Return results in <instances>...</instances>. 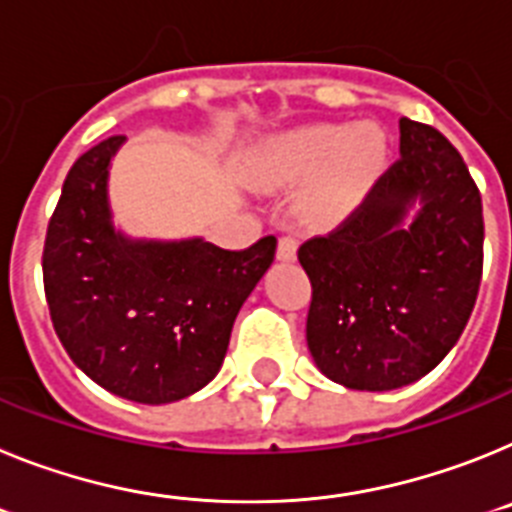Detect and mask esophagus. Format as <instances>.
I'll return each mask as SVG.
<instances>
[{
	"label": "esophagus",
	"mask_w": 512,
	"mask_h": 512,
	"mask_svg": "<svg viewBox=\"0 0 512 512\" xmlns=\"http://www.w3.org/2000/svg\"><path fill=\"white\" fill-rule=\"evenodd\" d=\"M296 250H299L296 237H281V242H278V260H293V257H296Z\"/></svg>",
	"instance_id": "obj_1"
}]
</instances>
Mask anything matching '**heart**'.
Listing matches in <instances>:
<instances>
[{"label":"heart","mask_w":512,"mask_h":512,"mask_svg":"<svg viewBox=\"0 0 512 512\" xmlns=\"http://www.w3.org/2000/svg\"><path fill=\"white\" fill-rule=\"evenodd\" d=\"M386 157L376 126L311 123L273 136L247 162V180L260 190L291 188L311 180L296 213L306 226H332L363 201Z\"/></svg>","instance_id":"b5f03b06"}]
</instances>
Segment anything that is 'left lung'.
<instances>
[{
    "mask_svg": "<svg viewBox=\"0 0 512 512\" xmlns=\"http://www.w3.org/2000/svg\"><path fill=\"white\" fill-rule=\"evenodd\" d=\"M421 201L413 224L406 211ZM482 195L433 126L402 118L399 159L337 229L299 247L311 281L306 342L327 379L389 391L459 342L482 281Z\"/></svg>",
    "mask_w": 512,
    "mask_h": 512,
    "instance_id": "left-lung-1",
    "label": "left lung"
}]
</instances>
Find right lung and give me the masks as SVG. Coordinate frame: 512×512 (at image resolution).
I'll return each instance as SVG.
<instances>
[{
    "mask_svg": "<svg viewBox=\"0 0 512 512\" xmlns=\"http://www.w3.org/2000/svg\"><path fill=\"white\" fill-rule=\"evenodd\" d=\"M123 136L84 151L61 188L43 247L53 330L102 389L141 404L185 399L219 373L239 309L275 257L203 239L146 242L115 231L108 170Z\"/></svg>",
    "mask_w": 512,
    "mask_h": 512,
    "instance_id": "obj_1",
    "label": "right lung"
}]
</instances>
